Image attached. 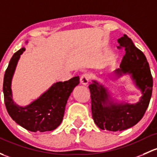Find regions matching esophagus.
<instances>
[{
  "label": "esophagus",
  "mask_w": 157,
  "mask_h": 157,
  "mask_svg": "<svg viewBox=\"0 0 157 157\" xmlns=\"http://www.w3.org/2000/svg\"><path fill=\"white\" fill-rule=\"evenodd\" d=\"M90 79V74H84L81 76L80 77V84L83 86H86L89 83V80Z\"/></svg>",
  "instance_id": "obj_1"
}]
</instances>
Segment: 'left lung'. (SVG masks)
I'll return each mask as SVG.
<instances>
[{"label": "left lung", "instance_id": "1", "mask_svg": "<svg viewBox=\"0 0 157 157\" xmlns=\"http://www.w3.org/2000/svg\"><path fill=\"white\" fill-rule=\"evenodd\" d=\"M118 48L124 47L126 54L120 64V68L115 70L113 76L119 78L129 74L142 95L139 101L135 104L116 102L105 86L92 80L89 86L92 118L101 129L111 132L131 128L141 120L149 105L153 90V77L144 54L126 34L118 40Z\"/></svg>", "mask_w": 157, "mask_h": 157}]
</instances>
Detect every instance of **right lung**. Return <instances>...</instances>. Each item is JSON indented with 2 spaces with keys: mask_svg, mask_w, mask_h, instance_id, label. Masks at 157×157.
Instances as JSON below:
<instances>
[{
  "mask_svg": "<svg viewBox=\"0 0 157 157\" xmlns=\"http://www.w3.org/2000/svg\"><path fill=\"white\" fill-rule=\"evenodd\" d=\"M25 50L22 47L15 52L5 71L3 92L6 108L11 118L29 131H52L62 123L67 99L80 83V78L77 76L67 81L55 83L29 105L19 106L13 99L11 83L18 61Z\"/></svg>",
  "mask_w": 157,
  "mask_h": 157,
  "instance_id": "right-lung-1",
  "label": "right lung"
}]
</instances>
